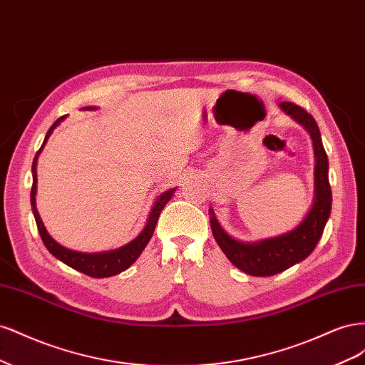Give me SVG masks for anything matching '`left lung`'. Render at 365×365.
<instances>
[{
  "mask_svg": "<svg viewBox=\"0 0 365 365\" xmlns=\"http://www.w3.org/2000/svg\"><path fill=\"white\" fill-rule=\"evenodd\" d=\"M282 111L302 125L311 135L315 157L314 200L303 220L294 230L268 239L244 242L230 236L220 227L213 208L208 210L210 225L219 248L236 268L248 275L268 277L300 263L311 254L322 239L326 222L332 210V190L329 184V161L323 148L317 121L303 108L291 102L280 103Z\"/></svg>",
  "mask_w": 365,
  "mask_h": 365,
  "instance_id": "1",
  "label": "left lung"
}]
</instances>
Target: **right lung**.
Masks as SVG:
<instances>
[{
	"instance_id": "obj_1",
	"label": "right lung",
	"mask_w": 365,
	"mask_h": 365,
	"mask_svg": "<svg viewBox=\"0 0 365 365\" xmlns=\"http://www.w3.org/2000/svg\"><path fill=\"white\" fill-rule=\"evenodd\" d=\"M83 109H86V111H94V109H97V108L96 106H86ZM65 118H67V115H63V117H61V118L54 121V125L48 129L46 138H43V143H42L41 149L38 150L35 160H33V165H31L33 185H31V192H30V202H31L33 215H35L38 231H39L43 245L47 247V250L58 260H61L65 264H68V267H71L76 271H81L86 275H90V277H96V279L113 277V275H117L120 272H123L125 269H128L130 264L140 257V254L143 252V250L146 248V245L149 244V240L153 235V230H155V225L158 222L161 210L164 208L165 204H168L172 200V196L176 192V187H175V189H169V190L163 192L161 195H158V197L155 200V202H153L150 212H149L146 225L143 227V230L140 231V235L135 239H132L130 242H128L126 245L115 248V250L101 251V252H81V251H73L70 248L62 247L61 244H58V242L48 235V231H47L46 227H43V222H42V219H41L39 212L36 208V189H38V185H36L38 184L36 164H38L39 153L42 152L43 146L47 145V141H48L50 135L53 134V130L56 129L61 125V121H63Z\"/></svg>"
}]
</instances>
